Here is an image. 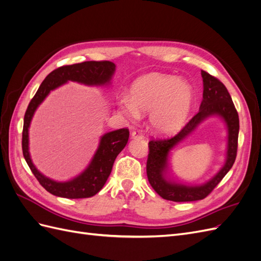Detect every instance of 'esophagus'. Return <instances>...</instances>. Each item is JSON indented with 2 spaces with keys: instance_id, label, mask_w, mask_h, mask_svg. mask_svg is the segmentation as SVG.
I'll return each mask as SVG.
<instances>
[{
  "instance_id": "obj_1",
  "label": "esophagus",
  "mask_w": 261,
  "mask_h": 261,
  "mask_svg": "<svg viewBox=\"0 0 261 261\" xmlns=\"http://www.w3.org/2000/svg\"><path fill=\"white\" fill-rule=\"evenodd\" d=\"M132 138H134V139H143L144 135H143V133L139 132V130H134L132 133Z\"/></svg>"
}]
</instances>
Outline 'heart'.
<instances>
[{"instance_id": "b5f03b06", "label": "heart", "mask_w": 261, "mask_h": 261, "mask_svg": "<svg viewBox=\"0 0 261 261\" xmlns=\"http://www.w3.org/2000/svg\"><path fill=\"white\" fill-rule=\"evenodd\" d=\"M194 103L192 86L175 76L150 73L133 83L129 97L118 100L121 111L130 118L149 112V123L160 134L177 130L185 123Z\"/></svg>"}]
</instances>
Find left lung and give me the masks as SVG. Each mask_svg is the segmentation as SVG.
<instances>
[{
    "label": "left lung",
    "mask_w": 261,
    "mask_h": 261,
    "mask_svg": "<svg viewBox=\"0 0 261 261\" xmlns=\"http://www.w3.org/2000/svg\"><path fill=\"white\" fill-rule=\"evenodd\" d=\"M203 82L202 101L199 111L175 136L167 139H152L149 141V154L147 160V176L150 185L163 199L171 201H195L206 198L215 189L226 173L231 170L238 152L240 130L239 114L226 87L218 78L201 70ZM218 115L223 117L228 127V148L226 163L210 181L201 186L189 187L169 181L166 177L168 153L181 140L196 128L206 118Z\"/></svg>",
    "instance_id": "1"
}]
</instances>
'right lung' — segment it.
<instances>
[{"mask_svg":"<svg viewBox=\"0 0 261 261\" xmlns=\"http://www.w3.org/2000/svg\"><path fill=\"white\" fill-rule=\"evenodd\" d=\"M114 72L115 64L110 61H88L78 63V64L61 66L45 77L34 98L29 102L25 117H23L21 140L22 154L39 183L50 194L63 197V198L78 199L88 198L99 193L110 176L117 154L127 144L129 130L127 128H121L105 134L101 137L97 151L87 169L73 179L57 181L41 174L36 169L29 154L28 129L37 108L41 105V102L51 90L64 85L68 81L88 86H105L111 82Z\"/></svg>","mask_w":261,"mask_h":261,"instance_id":"right-lung-1","label":"right lung"}]
</instances>
